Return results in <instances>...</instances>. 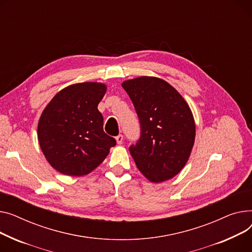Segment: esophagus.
Instances as JSON below:
<instances>
[{
  "mask_svg": "<svg viewBox=\"0 0 252 252\" xmlns=\"http://www.w3.org/2000/svg\"><path fill=\"white\" fill-rule=\"evenodd\" d=\"M116 140H117L118 144H121L123 142V135L119 134L118 136H116Z\"/></svg>",
  "mask_w": 252,
  "mask_h": 252,
  "instance_id": "1",
  "label": "esophagus"
}]
</instances>
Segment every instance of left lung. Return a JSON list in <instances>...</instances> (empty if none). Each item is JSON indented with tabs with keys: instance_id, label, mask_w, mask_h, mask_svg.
<instances>
[{
	"instance_id": "left-lung-1",
	"label": "left lung",
	"mask_w": 252,
	"mask_h": 252,
	"mask_svg": "<svg viewBox=\"0 0 252 252\" xmlns=\"http://www.w3.org/2000/svg\"><path fill=\"white\" fill-rule=\"evenodd\" d=\"M122 86L135 108L140 137L129 152L152 182L173 178L187 162L195 138L190 108L173 86L156 77L127 80Z\"/></svg>"
}]
</instances>
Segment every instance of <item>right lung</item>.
<instances>
[{
    "mask_svg": "<svg viewBox=\"0 0 252 252\" xmlns=\"http://www.w3.org/2000/svg\"><path fill=\"white\" fill-rule=\"evenodd\" d=\"M105 84L83 82L59 92L43 110L37 126L40 149L51 166L68 176L86 175L95 169L116 145L103 132L97 110Z\"/></svg>",
    "mask_w": 252,
    "mask_h": 252,
    "instance_id": "add662e5",
    "label": "right lung"
}]
</instances>
